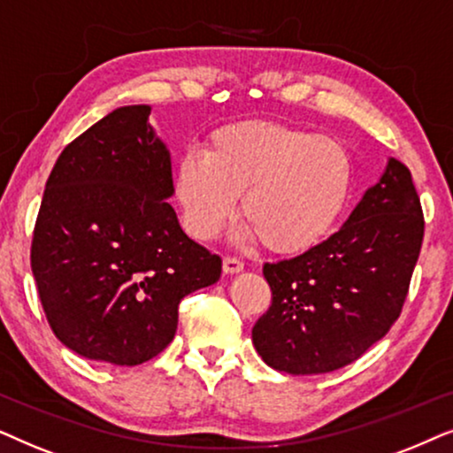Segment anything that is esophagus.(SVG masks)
<instances>
[{
    "label": "esophagus",
    "instance_id": "1",
    "mask_svg": "<svg viewBox=\"0 0 453 453\" xmlns=\"http://www.w3.org/2000/svg\"><path fill=\"white\" fill-rule=\"evenodd\" d=\"M240 271H244V263L236 257H226L223 258V273L226 275H236Z\"/></svg>",
    "mask_w": 453,
    "mask_h": 453
}]
</instances>
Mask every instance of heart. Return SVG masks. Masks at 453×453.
<instances>
[{
    "label": "heart",
    "mask_w": 453,
    "mask_h": 453,
    "mask_svg": "<svg viewBox=\"0 0 453 453\" xmlns=\"http://www.w3.org/2000/svg\"><path fill=\"white\" fill-rule=\"evenodd\" d=\"M172 190L184 227L211 240L242 195L244 234L275 255H303L334 232L352 190V161L334 138L244 119L219 126L178 159Z\"/></svg>",
    "instance_id": "heart-1"
}]
</instances>
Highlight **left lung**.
Instances as JSON below:
<instances>
[{
    "label": "left lung",
    "mask_w": 453,
    "mask_h": 453,
    "mask_svg": "<svg viewBox=\"0 0 453 453\" xmlns=\"http://www.w3.org/2000/svg\"><path fill=\"white\" fill-rule=\"evenodd\" d=\"M423 236L412 176L389 157L334 236L265 263L271 306L252 327L258 357L289 375L331 372L363 357L400 317Z\"/></svg>",
    "instance_id": "obj_1"
}]
</instances>
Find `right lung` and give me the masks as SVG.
Instances as JSON below:
<instances>
[{"label": "right lung", "mask_w": 453, "mask_h": 453, "mask_svg": "<svg viewBox=\"0 0 453 453\" xmlns=\"http://www.w3.org/2000/svg\"><path fill=\"white\" fill-rule=\"evenodd\" d=\"M149 116V105L118 107L62 150L30 246L58 340L119 366L164 352L180 300L221 275V258L186 236L167 203L170 150Z\"/></svg>", "instance_id": "add662e5"}]
</instances>
